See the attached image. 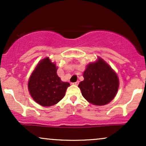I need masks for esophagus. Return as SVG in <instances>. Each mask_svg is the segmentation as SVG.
Here are the masks:
<instances>
[{
	"label": "esophagus",
	"instance_id": "34e87169",
	"mask_svg": "<svg viewBox=\"0 0 146 146\" xmlns=\"http://www.w3.org/2000/svg\"><path fill=\"white\" fill-rule=\"evenodd\" d=\"M78 84H79V81H77V82H73V84H74V85H78Z\"/></svg>",
	"mask_w": 146,
	"mask_h": 146
}]
</instances>
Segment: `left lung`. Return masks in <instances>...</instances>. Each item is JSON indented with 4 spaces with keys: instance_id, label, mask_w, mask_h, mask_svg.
Returning a JSON list of instances; mask_svg holds the SVG:
<instances>
[{
    "instance_id": "1",
    "label": "left lung",
    "mask_w": 146,
    "mask_h": 146,
    "mask_svg": "<svg viewBox=\"0 0 146 146\" xmlns=\"http://www.w3.org/2000/svg\"><path fill=\"white\" fill-rule=\"evenodd\" d=\"M84 80L79 84L83 97L94 105L109 103L117 94L118 77L109 65L102 59L90 63L83 74Z\"/></svg>"
}]
</instances>
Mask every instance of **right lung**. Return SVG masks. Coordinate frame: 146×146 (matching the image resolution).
<instances>
[{
	"label": "right lung",
	"mask_w": 146,
	"mask_h": 146,
	"mask_svg": "<svg viewBox=\"0 0 146 146\" xmlns=\"http://www.w3.org/2000/svg\"><path fill=\"white\" fill-rule=\"evenodd\" d=\"M57 68L48 58L41 60L30 76L28 88L33 100L42 106L56 104L64 96L70 86L56 73Z\"/></svg>",
	"instance_id": "obj_1"
}]
</instances>
